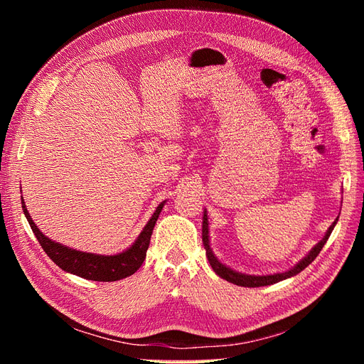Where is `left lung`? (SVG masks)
Returning <instances> with one entry per match:
<instances>
[{
    "label": "left lung",
    "mask_w": 364,
    "mask_h": 364,
    "mask_svg": "<svg viewBox=\"0 0 364 364\" xmlns=\"http://www.w3.org/2000/svg\"><path fill=\"white\" fill-rule=\"evenodd\" d=\"M202 218H203V222H202V241H203V246H205V250H206L208 261H209V264H211L213 270L218 274L220 278H223L228 282H232L235 285H241V287H264V285H272V284H277V282L284 281L287 278L296 277V274L301 273L306 266H310V264L316 259L318 253H321L322 247L325 246L329 235H331L333 229L337 225V220H338V217H337L334 220V223L328 228L323 238L318 241V243L310 252H308L299 262L294 264L291 269L281 272V273H272V274H246V273H241V272L230 269L229 266H226V264H223L215 257V253L211 249V241H209V226H208L209 223H208L206 209L203 211Z\"/></svg>",
    "instance_id": "left-lung-1"
}]
</instances>
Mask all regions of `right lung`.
<instances>
[{
	"instance_id": "obj_1",
	"label": "right lung",
	"mask_w": 364,
	"mask_h": 364,
	"mask_svg": "<svg viewBox=\"0 0 364 364\" xmlns=\"http://www.w3.org/2000/svg\"><path fill=\"white\" fill-rule=\"evenodd\" d=\"M165 202L167 200H164L158 205L156 211L153 213L147 225L142 228L141 234L138 235V238L134 241V243H132V246H129L123 252L115 253V255H100V253L82 252L68 246H63L48 238L46 234H42L41 229L31 220L23 196H21V203H23V211L27 222L33 230V234L36 235L39 245L50 257V259L62 270L68 272L71 274H77V277L90 279V281H102V282H112V281L127 278L141 267V264L146 259V253L150 245L153 228H155L158 222V217L162 211Z\"/></svg>"
}]
</instances>
